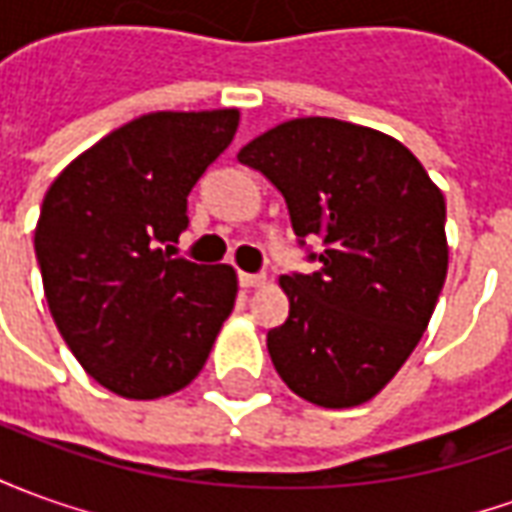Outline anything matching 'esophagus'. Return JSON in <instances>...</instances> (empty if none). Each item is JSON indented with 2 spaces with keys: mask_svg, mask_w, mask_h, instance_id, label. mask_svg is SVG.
I'll return each instance as SVG.
<instances>
[{
  "mask_svg": "<svg viewBox=\"0 0 512 512\" xmlns=\"http://www.w3.org/2000/svg\"><path fill=\"white\" fill-rule=\"evenodd\" d=\"M264 284V273H239V287H262Z\"/></svg>",
  "mask_w": 512,
  "mask_h": 512,
  "instance_id": "34e87169",
  "label": "esophagus"
}]
</instances>
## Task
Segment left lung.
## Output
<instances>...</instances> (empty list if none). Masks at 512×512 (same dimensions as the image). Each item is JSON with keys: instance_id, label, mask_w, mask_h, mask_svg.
<instances>
[{"instance_id": "1", "label": "left lung", "mask_w": 512, "mask_h": 512, "mask_svg": "<svg viewBox=\"0 0 512 512\" xmlns=\"http://www.w3.org/2000/svg\"><path fill=\"white\" fill-rule=\"evenodd\" d=\"M236 158L281 192L317 264L281 276L290 317L267 331L278 376L317 407H357L429 326L449 270L446 200L404 144L329 116L290 119Z\"/></svg>"}]
</instances>
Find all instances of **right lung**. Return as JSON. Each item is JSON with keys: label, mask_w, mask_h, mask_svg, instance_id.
<instances>
[{"label": "right lung", "mask_w": 512, "mask_h": 512, "mask_svg": "<svg viewBox=\"0 0 512 512\" xmlns=\"http://www.w3.org/2000/svg\"><path fill=\"white\" fill-rule=\"evenodd\" d=\"M239 111H155L77 155L49 186L35 259L52 320L86 373L161 398L203 370L236 301L228 264L175 256L186 197L234 142Z\"/></svg>", "instance_id": "add662e5"}]
</instances>
